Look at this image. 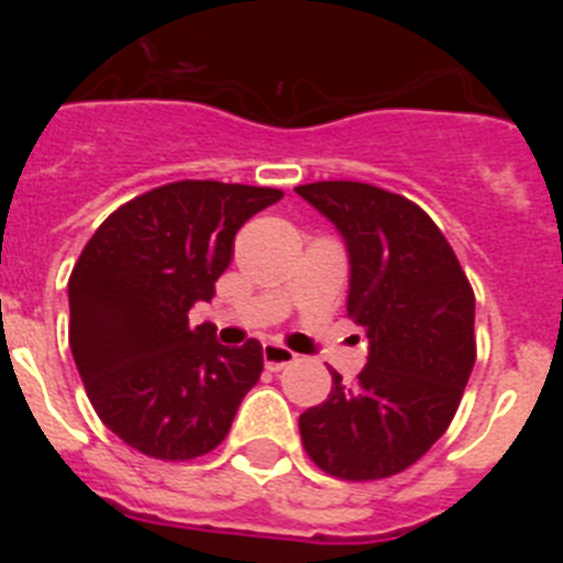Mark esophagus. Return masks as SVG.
Listing matches in <instances>:
<instances>
[{"instance_id": "1", "label": "esophagus", "mask_w": 563, "mask_h": 563, "mask_svg": "<svg viewBox=\"0 0 563 563\" xmlns=\"http://www.w3.org/2000/svg\"><path fill=\"white\" fill-rule=\"evenodd\" d=\"M262 357H265L267 369L278 372L296 361V352H290L287 346H282V343H265V346H262Z\"/></svg>"}]
</instances>
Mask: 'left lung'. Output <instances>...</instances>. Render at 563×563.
<instances>
[{
    "label": "left lung",
    "instance_id": "8db88e82",
    "mask_svg": "<svg viewBox=\"0 0 563 563\" xmlns=\"http://www.w3.org/2000/svg\"><path fill=\"white\" fill-rule=\"evenodd\" d=\"M296 194L338 228L350 256L346 312L369 341L352 386L298 417L301 442L338 479H386L445 434L476 361L474 290L429 213L369 183Z\"/></svg>",
    "mask_w": 563,
    "mask_h": 563
}]
</instances>
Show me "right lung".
<instances>
[{
    "instance_id": "obj_1",
    "label": "right lung",
    "mask_w": 563,
    "mask_h": 563,
    "mask_svg": "<svg viewBox=\"0 0 563 563\" xmlns=\"http://www.w3.org/2000/svg\"><path fill=\"white\" fill-rule=\"evenodd\" d=\"M278 200V188L168 183L109 213L78 256L69 350L103 426L141 454H208L256 386L262 343L222 346L188 310L213 298L239 228Z\"/></svg>"
}]
</instances>
